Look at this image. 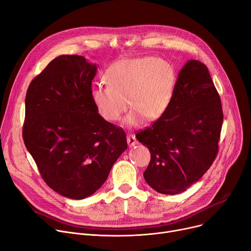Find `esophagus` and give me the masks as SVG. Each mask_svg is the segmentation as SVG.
Segmentation results:
<instances>
[{
	"instance_id": "34e87169",
	"label": "esophagus",
	"mask_w": 251,
	"mask_h": 251,
	"mask_svg": "<svg viewBox=\"0 0 251 251\" xmlns=\"http://www.w3.org/2000/svg\"><path fill=\"white\" fill-rule=\"evenodd\" d=\"M126 140H127V144H128V147H129V148H132V147L138 145V141H137L136 137H134L132 133H128V134H127Z\"/></svg>"
}]
</instances>
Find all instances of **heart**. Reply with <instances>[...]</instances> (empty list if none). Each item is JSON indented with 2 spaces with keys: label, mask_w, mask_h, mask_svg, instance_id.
Wrapping results in <instances>:
<instances>
[{
  "label": "heart",
  "mask_w": 251,
  "mask_h": 251,
  "mask_svg": "<svg viewBox=\"0 0 251 251\" xmlns=\"http://www.w3.org/2000/svg\"><path fill=\"white\" fill-rule=\"evenodd\" d=\"M107 85H94L91 96L95 106L108 122H117L128 105L125 119L127 127L139 126L145 119H160L169 107L176 84L175 69L156 57L123 59L104 73Z\"/></svg>",
  "instance_id": "heart-1"
}]
</instances>
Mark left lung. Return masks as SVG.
Listing matches in <instances>:
<instances>
[{"mask_svg": "<svg viewBox=\"0 0 251 251\" xmlns=\"http://www.w3.org/2000/svg\"><path fill=\"white\" fill-rule=\"evenodd\" d=\"M222 123L221 100L208 68L189 60L165 113L136 134L151 152L146 182L165 195L179 194L196 183L217 156Z\"/></svg>", "mask_w": 251, "mask_h": 251, "instance_id": "left-lung-1", "label": "left lung"}]
</instances>
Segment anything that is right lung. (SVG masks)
Returning a JSON list of instances; mask_svg holds the SVG:
<instances>
[{
	"label": "right lung",
	"mask_w": 251,
	"mask_h": 251,
	"mask_svg": "<svg viewBox=\"0 0 251 251\" xmlns=\"http://www.w3.org/2000/svg\"><path fill=\"white\" fill-rule=\"evenodd\" d=\"M96 70L83 56L61 55L26 93L25 146L46 184L75 200L98 191L127 148L125 130L106 122L93 102Z\"/></svg>",
	"instance_id": "add662e5"
}]
</instances>
